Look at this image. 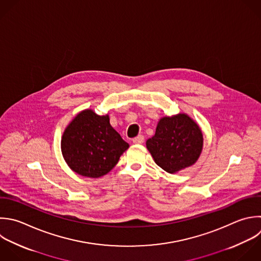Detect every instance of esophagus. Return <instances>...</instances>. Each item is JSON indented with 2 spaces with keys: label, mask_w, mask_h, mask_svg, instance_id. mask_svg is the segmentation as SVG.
Segmentation results:
<instances>
[{
  "label": "esophagus",
  "mask_w": 261,
  "mask_h": 261,
  "mask_svg": "<svg viewBox=\"0 0 261 261\" xmlns=\"http://www.w3.org/2000/svg\"><path fill=\"white\" fill-rule=\"evenodd\" d=\"M144 141H145V138H144V136H142V135H139L138 137H136V138L133 139V142H134L135 144H143Z\"/></svg>",
  "instance_id": "34e87169"
}]
</instances>
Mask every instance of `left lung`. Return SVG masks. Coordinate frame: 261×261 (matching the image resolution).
I'll return each instance as SVG.
<instances>
[{
    "label": "left lung",
    "instance_id": "left-lung-1",
    "mask_svg": "<svg viewBox=\"0 0 261 261\" xmlns=\"http://www.w3.org/2000/svg\"><path fill=\"white\" fill-rule=\"evenodd\" d=\"M156 164L169 173L191 166L199 158L203 136L199 126L186 114L163 117L155 135L146 142Z\"/></svg>",
    "mask_w": 261,
    "mask_h": 261
}]
</instances>
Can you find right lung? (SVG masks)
<instances>
[{"instance_id": "add662e5", "label": "right lung", "mask_w": 261, "mask_h": 261, "mask_svg": "<svg viewBox=\"0 0 261 261\" xmlns=\"http://www.w3.org/2000/svg\"><path fill=\"white\" fill-rule=\"evenodd\" d=\"M129 147L111 126L109 116L85 110L66 127L62 141V154L76 173L97 178L108 173Z\"/></svg>"}]
</instances>
